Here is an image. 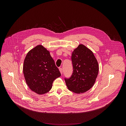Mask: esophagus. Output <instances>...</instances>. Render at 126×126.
<instances>
[{"mask_svg": "<svg viewBox=\"0 0 126 126\" xmlns=\"http://www.w3.org/2000/svg\"><path fill=\"white\" fill-rule=\"evenodd\" d=\"M59 71H60V72L61 74H63V69H62V68H59Z\"/></svg>", "mask_w": 126, "mask_h": 126, "instance_id": "34e87169", "label": "esophagus"}]
</instances>
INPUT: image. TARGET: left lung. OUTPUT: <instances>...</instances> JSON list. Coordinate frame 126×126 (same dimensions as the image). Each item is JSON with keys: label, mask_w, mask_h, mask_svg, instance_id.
Here are the masks:
<instances>
[{"label": "left lung", "mask_w": 126, "mask_h": 126, "mask_svg": "<svg viewBox=\"0 0 126 126\" xmlns=\"http://www.w3.org/2000/svg\"><path fill=\"white\" fill-rule=\"evenodd\" d=\"M73 72L65 79L70 91L76 94L85 93L94 85L99 72V64L93 52L83 44L74 50L71 57Z\"/></svg>", "instance_id": "left-lung-1"}]
</instances>
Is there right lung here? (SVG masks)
Segmentation results:
<instances>
[{
  "label": "right lung",
  "mask_w": 126,
  "mask_h": 126,
  "mask_svg": "<svg viewBox=\"0 0 126 126\" xmlns=\"http://www.w3.org/2000/svg\"><path fill=\"white\" fill-rule=\"evenodd\" d=\"M23 72L28 87L39 95L48 93L53 81L61 76L49 51L42 45L35 46L27 53Z\"/></svg>",
  "instance_id": "1"
}]
</instances>
